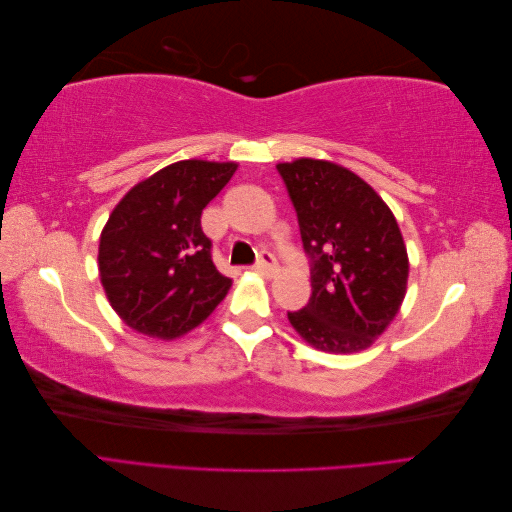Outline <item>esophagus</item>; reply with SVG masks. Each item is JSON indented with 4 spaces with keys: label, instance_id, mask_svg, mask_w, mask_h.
Segmentation results:
<instances>
[{
    "label": "esophagus",
    "instance_id": "34e87169",
    "mask_svg": "<svg viewBox=\"0 0 512 512\" xmlns=\"http://www.w3.org/2000/svg\"><path fill=\"white\" fill-rule=\"evenodd\" d=\"M256 271H258L260 275H265V277H273L275 271H277V260H275V256H273L271 252H262V254L258 256V262H256Z\"/></svg>",
    "mask_w": 512,
    "mask_h": 512
}]
</instances>
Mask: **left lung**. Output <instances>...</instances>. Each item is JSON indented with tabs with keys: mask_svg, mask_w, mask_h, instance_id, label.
I'll return each mask as SVG.
<instances>
[{
	"mask_svg": "<svg viewBox=\"0 0 512 512\" xmlns=\"http://www.w3.org/2000/svg\"><path fill=\"white\" fill-rule=\"evenodd\" d=\"M297 211L312 297L288 312L297 333L324 352L374 344L406 297L408 254L391 209L352 170L301 158L277 164Z\"/></svg>",
	"mask_w": 512,
	"mask_h": 512,
	"instance_id": "1",
	"label": "left lung"
}]
</instances>
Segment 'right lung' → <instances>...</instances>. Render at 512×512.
I'll list each match as a JSON object with an SVG mask.
<instances>
[{"mask_svg": "<svg viewBox=\"0 0 512 512\" xmlns=\"http://www.w3.org/2000/svg\"><path fill=\"white\" fill-rule=\"evenodd\" d=\"M235 170V162H175L134 185L113 209L100 237V280L134 331L175 339L226 297L232 282L213 265L200 215Z\"/></svg>", "mask_w": 512, "mask_h": 512, "instance_id": "1", "label": "right lung"}]
</instances>
